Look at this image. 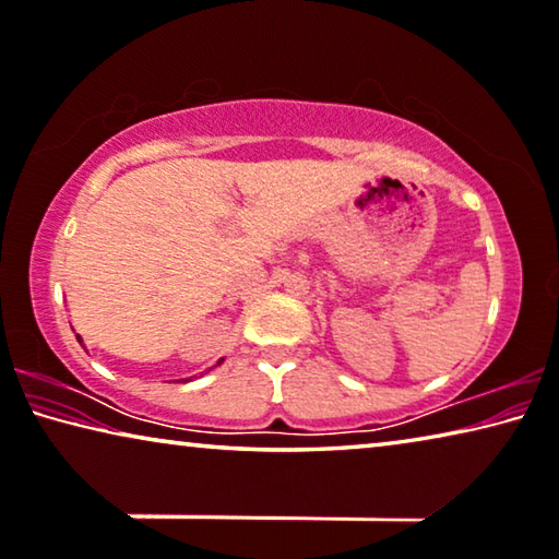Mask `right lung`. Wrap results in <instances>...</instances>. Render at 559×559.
Here are the masks:
<instances>
[{"label": "right lung", "instance_id": "add662e5", "mask_svg": "<svg viewBox=\"0 0 559 559\" xmlns=\"http://www.w3.org/2000/svg\"><path fill=\"white\" fill-rule=\"evenodd\" d=\"M76 340H80V337H76Z\"/></svg>", "mask_w": 559, "mask_h": 559}]
</instances>
